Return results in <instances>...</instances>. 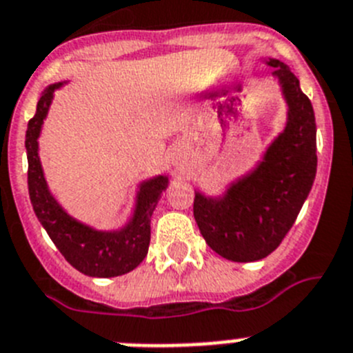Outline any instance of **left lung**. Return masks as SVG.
Masks as SVG:
<instances>
[{
	"mask_svg": "<svg viewBox=\"0 0 353 353\" xmlns=\"http://www.w3.org/2000/svg\"><path fill=\"white\" fill-rule=\"evenodd\" d=\"M281 79L290 117L265 161L229 188L225 197L195 194L194 216L202 238L229 261L263 259L295 223L316 176V122L312 104L283 62L270 60Z\"/></svg>",
	"mask_w": 353,
	"mask_h": 353,
	"instance_id": "8db88e82",
	"label": "left lung"
}]
</instances>
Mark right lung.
<instances>
[{
  "instance_id": "1",
  "label": "right lung",
  "mask_w": 353,
  "mask_h": 353,
  "mask_svg": "<svg viewBox=\"0 0 353 353\" xmlns=\"http://www.w3.org/2000/svg\"><path fill=\"white\" fill-rule=\"evenodd\" d=\"M60 85L62 83H54L46 88L26 130L24 143L28 152V192L33 211L67 263H70L81 274L90 277L124 275L145 259L151 241V214L158 197L167 188L168 179L159 176L143 183L133 220L122 231L97 232L70 219L49 194L37 152V139L41 133V125L54 90Z\"/></svg>"
}]
</instances>
